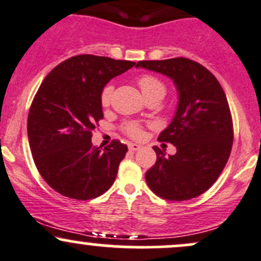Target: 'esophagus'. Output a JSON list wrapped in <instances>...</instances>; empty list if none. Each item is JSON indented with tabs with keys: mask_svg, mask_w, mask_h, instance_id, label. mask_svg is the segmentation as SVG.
<instances>
[{
	"mask_svg": "<svg viewBox=\"0 0 261 261\" xmlns=\"http://www.w3.org/2000/svg\"><path fill=\"white\" fill-rule=\"evenodd\" d=\"M128 150L133 151V152H135V151L139 150V146L136 144H128Z\"/></svg>",
	"mask_w": 261,
	"mask_h": 261,
	"instance_id": "1",
	"label": "esophagus"
}]
</instances>
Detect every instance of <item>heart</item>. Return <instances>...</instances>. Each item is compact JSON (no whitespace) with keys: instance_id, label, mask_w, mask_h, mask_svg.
Segmentation results:
<instances>
[{"instance_id":"1","label":"heart","mask_w":261,"mask_h":261,"mask_svg":"<svg viewBox=\"0 0 261 261\" xmlns=\"http://www.w3.org/2000/svg\"><path fill=\"white\" fill-rule=\"evenodd\" d=\"M137 84H139L140 89H141L142 94L146 96V99L151 98V96H165L166 91H167V87L159 76L153 75V74H141L137 78ZM113 91L114 88L111 84H107L102 87L101 91H100V104L102 108H108L111 102V98H113ZM122 131L127 136L133 137V139H140L142 136V126L137 122H126L122 125Z\"/></svg>"}]
</instances>
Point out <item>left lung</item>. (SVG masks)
<instances>
[{"label":"left lung","mask_w":261,"mask_h":261,"mask_svg":"<svg viewBox=\"0 0 261 261\" xmlns=\"http://www.w3.org/2000/svg\"><path fill=\"white\" fill-rule=\"evenodd\" d=\"M136 67L170 76L179 94L176 115L159 136L176 146L177 152L166 156L153 146L157 160L146 172V182L163 199L196 198L218 179L230 156L234 130L224 90L207 68L183 57L140 61Z\"/></svg>","instance_id":"1"}]
</instances>
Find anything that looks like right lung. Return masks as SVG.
Segmentation results:
<instances>
[{
  "label": "right lung",
  "instance_id": "add662e5",
  "mask_svg": "<svg viewBox=\"0 0 261 261\" xmlns=\"http://www.w3.org/2000/svg\"><path fill=\"white\" fill-rule=\"evenodd\" d=\"M135 65L79 54L45 76L31 104L28 140L34 163L48 186L68 198H96L111 187L127 146L120 140L101 150L91 136L102 115L100 91Z\"/></svg>",
  "mask_w": 261,
  "mask_h": 261
}]
</instances>
